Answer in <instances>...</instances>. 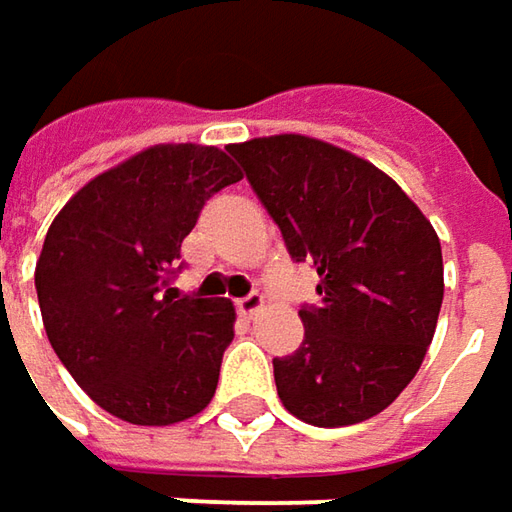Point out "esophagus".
I'll list each match as a JSON object with an SVG mask.
<instances>
[{
  "label": "esophagus",
  "mask_w": 512,
  "mask_h": 512,
  "mask_svg": "<svg viewBox=\"0 0 512 512\" xmlns=\"http://www.w3.org/2000/svg\"><path fill=\"white\" fill-rule=\"evenodd\" d=\"M262 307H264V298L256 296V293H250V296L236 301V310H239V315H245V318H253V315L262 310Z\"/></svg>",
  "instance_id": "1"
}]
</instances>
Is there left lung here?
Instances as JSON below:
<instances>
[{"label": "left lung", "mask_w": 512, "mask_h": 512, "mask_svg": "<svg viewBox=\"0 0 512 512\" xmlns=\"http://www.w3.org/2000/svg\"><path fill=\"white\" fill-rule=\"evenodd\" d=\"M279 225L293 262L318 273L304 341L273 358L284 408L318 428L392 406L434 338L442 307L440 239L380 168L304 135L228 146Z\"/></svg>", "instance_id": "obj_1"}]
</instances>
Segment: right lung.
Returning <instances> with one entry per match:
<instances>
[{
  "label": "right lung",
  "mask_w": 512,
  "mask_h": 512,
  "mask_svg": "<svg viewBox=\"0 0 512 512\" xmlns=\"http://www.w3.org/2000/svg\"><path fill=\"white\" fill-rule=\"evenodd\" d=\"M239 180L214 146H154L84 185L47 231L36 293L50 346L126 423H180L214 397L236 312L171 279L205 202Z\"/></svg>",
  "instance_id": "add662e5"
}]
</instances>
